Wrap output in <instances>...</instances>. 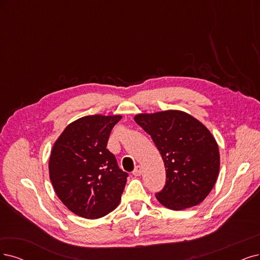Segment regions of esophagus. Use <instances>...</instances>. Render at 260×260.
Segmentation results:
<instances>
[{
    "mask_svg": "<svg viewBox=\"0 0 260 260\" xmlns=\"http://www.w3.org/2000/svg\"><path fill=\"white\" fill-rule=\"evenodd\" d=\"M141 174H142V168H141V166H136L135 169L133 170V175H134V176L138 177V176H140Z\"/></svg>",
    "mask_w": 260,
    "mask_h": 260,
    "instance_id": "34e87169",
    "label": "esophagus"
}]
</instances>
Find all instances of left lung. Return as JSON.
<instances>
[{
	"instance_id": "8db88e82",
	"label": "left lung",
	"mask_w": 260,
	"mask_h": 260,
	"mask_svg": "<svg viewBox=\"0 0 260 260\" xmlns=\"http://www.w3.org/2000/svg\"><path fill=\"white\" fill-rule=\"evenodd\" d=\"M135 121L164 160L166 183L155 194L159 203L172 210L200 204L213 188L219 170L218 147L209 129L178 110L138 114Z\"/></svg>"
}]
</instances>
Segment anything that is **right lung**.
I'll use <instances>...</instances> for the list:
<instances>
[{
  "mask_svg": "<svg viewBox=\"0 0 260 260\" xmlns=\"http://www.w3.org/2000/svg\"><path fill=\"white\" fill-rule=\"evenodd\" d=\"M121 115H88L71 123L51 151L49 176L55 193L73 213L99 218L117 208L127 172L106 148Z\"/></svg>",
  "mask_w": 260,
  "mask_h": 260,
  "instance_id": "add662e5",
  "label": "right lung"
}]
</instances>
